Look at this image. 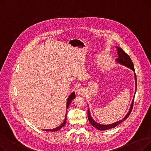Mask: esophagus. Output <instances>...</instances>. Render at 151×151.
Returning a JSON list of instances; mask_svg holds the SVG:
<instances>
[{"label":"esophagus","instance_id":"34e87169","mask_svg":"<svg viewBox=\"0 0 151 151\" xmlns=\"http://www.w3.org/2000/svg\"><path fill=\"white\" fill-rule=\"evenodd\" d=\"M84 93H85V90L83 88H79L77 90V94L78 96H83V95L84 94Z\"/></svg>","mask_w":151,"mask_h":151}]
</instances>
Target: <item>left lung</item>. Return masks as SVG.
Instances as JSON below:
<instances>
[{
    "label": "left lung",
    "mask_w": 151,
    "mask_h": 151,
    "mask_svg": "<svg viewBox=\"0 0 151 151\" xmlns=\"http://www.w3.org/2000/svg\"><path fill=\"white\" fill-rule=\"evenodd\" d=\"M117 50V54H118V58H117L116 59V62L118 63H120L121 65H123L129 68L130 69H131L132 70H133L134 71V80H135V87H136V89H135V93H136V91H137V76H136V74L134 73V65H133V63L130 59V58L129 57V55L125 53L121 47H116ZM133 102H134V98L132 100V104L130 106V108L129 113L127 114V115L122 119L117 121L112 124H109V125H102V124H100L97 122H96L95 121L92 117H91V113H90V110L88 109V119L89 122L91 124V125L92 126H93L95 128H96L97 129L99 130H106L110 129H112L115 127L116 126H117V125L119 124L120 123H121L122 122H123L124 121L126 120L127 117L129 116L130 114L132 112V110L133 109Z\"/></svg>",
    "instance_id": "1"
}]
</instances>
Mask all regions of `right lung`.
I'll use <instances>...</instances> for the list:
<instances>
[{
	"label": "right lung",
	"instance_id": "right-lung-1",
	"mask_svg": "<svg viewBox=\"0 0 151 151\" xmlns=\"http://www.w3.org/2000/svg\"><path fill=\"white\" fill-rule=\"evenodd\" d=\"M75 98V92H72V93H71L70 95V96L68 97V99H67V108H68L70 104H71V101H72V100H73ZM66 120H67V114H66L65 116V119H64V121H63V123H62L60 125H59V127H58L55 128V129H46V130H44L47 131V132H55V131H58V130H60L61 128H62L65 125Z\"/></svg>",
	"mask_w": 151,
	"mask_h": 151
}]
</instances>
